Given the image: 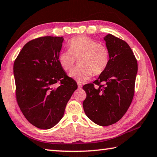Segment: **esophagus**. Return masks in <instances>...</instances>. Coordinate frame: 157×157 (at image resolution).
<instances>
[{"instance_id": "obj_1", "label": "esophagus", "mask_w": 157, "mask_h": 157, "mask_svg": "<svg viewBox=\"0 0 157 157\" xmlns=\"http://www.w3.org/2000/svg\"><path fill=\"white\" fill-rule=\"evenodd\" d=\"M77 85H78V89H81L82 88V85L81 83H79V82H78Z\"/></svg>"}]
</instances>
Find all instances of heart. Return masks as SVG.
Returning a JSON list of instances; mask_svg holds the SVG:
<instances>
[{"instance_id":"1","label":"heart","mask_w":157,"mask_h":157,"mask_svg":"<svg viewBox=\"0 0 157 157\" xmlns=\"http://www.w3.org/2000/svg\"><path fill=\"white\" fill-rule=\"evenodd\" d=\"M68 51H61L58 57L62 68L69 71L76 59L80 66L73 69L69 75L78 82L89 81L93 74L99 75L106 70L109 62V53L105 46L84 36L72 38L68 42Z\"/></svg>"}]
</instances>
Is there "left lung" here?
Listing matches in <instances>:
<instances>
[{"label":"left lung","instance_id":"left-lung-1","mask_svg":"<svg viewBox=\"0 0 157 157\" xmlns=\"http://www.w3.org/2000/svg\"><path fill=\"white\" fill-rule=\"evenodd\" d=\"M104 40L109 53L108 66L93 83L82 87L87 94L82 103L85 114L103 126L116 123L126 113L133 98L137 73V61L128 44L111 34ZM94 84L99 87L95 88Z\"/></svg>","mask_w":157,"mask_h":157}]
</instances>
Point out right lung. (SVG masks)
Returning <instances> with one entry per match:
<instances>
[{"label": "right lung", "mask_w": 157, "mask_h": 157, "mask_svg": "<svg viewBox=\"0 0 157 157\" xmlns=\"http://www.w3.org/2000/svg\"><path fill=\"white\" fill-rule=\"evenodd\" d=\"M63 37L46 36L26 43L13 64L16 99L23 115L41 129L55 126L77 83L59 63ZM60 85L55 88L54 85Z\"/></svg>", "instance_id": "obj_1"}]
</instances>
